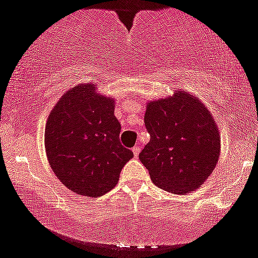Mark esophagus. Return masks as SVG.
I'll use <instances>...</instances> for the list:
<instances>
[{"label": "esophagus", "instance_id": "34e87169", "mask_svg": "<svg viewBox=\"0 0 258 258\" xmlns=\"http://www.w3.org/2000/svg\"><path fill=\"white\" fill-rule=\"evenodd\" d=\"M132 152H134V154L136 155V157H137V155L140 154V147H138V146L134 147V148H132Z\"/></svg>", "mask_w": 258, "mask_h": 258}]
</instances>
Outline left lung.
<instances>
[{
    "label": "left lung",
    "instance_id": "left-lung-1",
    "mask_svg": "<svg viewBox=\"0 0 258 258\" xmlns=\"http://www.w3.org/2000/svg\"><path fill=\"white\" fill-rule=\"evenodd\" d=\"M144 124L151 141L140 153L153 183L188 194L208 179L220 152V135L202 101L183 90L149 101Z\"/></svg>",
    "mask_w": 258,
    "mask_h": 258
}]
</instances>
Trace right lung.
<instances>
[{"label":"right lung","instance_id":"add662e5","mask_svg":"<svg viewBox=\"0 0 258 258\" xmlns=\"http://www.w3.org/2000/svg\"><path fill=\"white\" fill-rule=\"evenodd\" d=\"M115 103L95 92V84L71 88L51 110L45 149L58 180L77 195L103 196L112 189L134 153L120 143Z\"/></svg>","mask_w":258,"mask_h":258}]
</instances>
